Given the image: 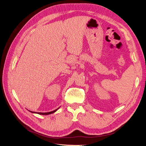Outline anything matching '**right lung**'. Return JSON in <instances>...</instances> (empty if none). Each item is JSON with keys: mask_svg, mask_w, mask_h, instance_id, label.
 <instances>
[{"mask_svg": "<svg viewBox=\"0 0 146 146\" xmlns=\"http://www.w3.org/2000/svg\"><path fill=\"white\" fill-rule=\"evenodd\" d=\"M59 108L54 110V111H50V112H47V113H36V112H33V111H30L31 113H37V114H41V115H48V114H52V113L56 112L57 110L59 109Z\"/></svg>", "mask_w": 146, "mask_h": 146, "instance_id": "right-lung-1", "label": "right lung"}]
</instances>
